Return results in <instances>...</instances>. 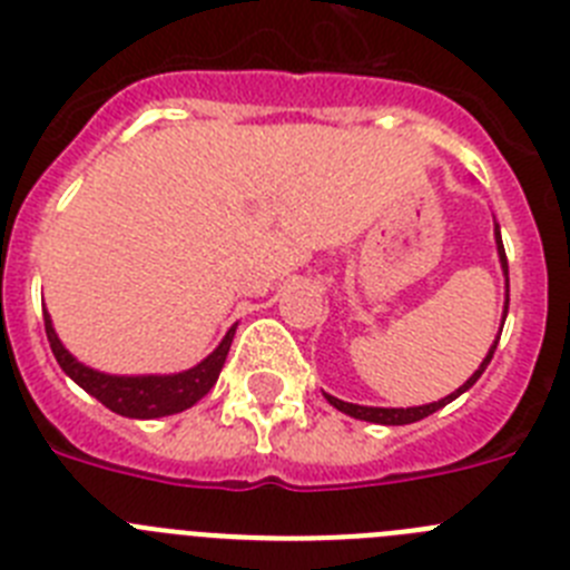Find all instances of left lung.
<instances>
[{
  "label": "left lung",
  "instance_id": "8db88e82",
  "mask_svg": "<svg viewBox=\"0 0 570 570\" xmlns=\"http://www.w3.org/2000/svg\"><path fill=\"white\" fill-rule=\"evenodd\" d=\"M497 250H500L502 271H505V276H508V259H505V248H502L500 225H497ZM505 316H508V299H505V314H502V322H505ZM497 342H500V336H497ZM497 342H493L491 351H488V356H485V360H482V365L476 367V371H473V376L465 382V385L456 387L454 394H448L445 400L431 402V405H416V407H367V405H354V402H342V400H336V396H331V394H325V400H328L331 405L336 407V411H342V414H347V416H354V420L376 422V425H411V422L425 420V416H431V414H434V411H440V407H445L448 402H454L456 396L465 394L468 387H471L473 382L480 380L482 371H485V367H488V362H491L493 351H497Z\"/></svg>",
  "mask_w": 570,
  "mask_h": 570
}]
</instances>
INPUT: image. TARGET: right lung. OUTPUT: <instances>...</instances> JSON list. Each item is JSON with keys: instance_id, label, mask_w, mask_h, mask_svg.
I'll list each match as a JSON object with an SVG mask.
<instances>
[{"instance_id": "1", "label": "right lung", "mask_w": 570, "mask_h": 570, "mask_svg": "<svg viewBox=\"0 0 570 570\" xmlns=\"http://www.w3.org/2000/svg\"><path fill=\"white\" fill-rule=\"evenodd\" d=\"M234 331L230 328L225 334V340L219 342L214 354L208 360H203L190 371L170 376H110L99 374L94 367L82 365L73 356L65 351V345L59 342L57 331L50 325V316L45 311V334H48L50 351L57 356L59 367L70 380L77 382L79 387H85L90 396H97L105 407H110L114 414L130 416V420H156V416H170L179 414L185 407L196 405L208 394L210 387L219 380V371L225 365V356L230 351V342H234Z\"/></svg>"}]
</instances>
